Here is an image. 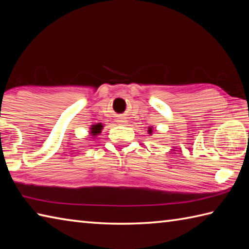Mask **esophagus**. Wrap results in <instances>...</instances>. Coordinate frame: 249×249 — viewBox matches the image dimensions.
I'll return each mask as SVG.
<instances>
[{
	"instance_id": "34e87169",
	"label": "esophagus",
	"mask_w": 249,
	"mask_h": 249,
	"mask_svg": "<svg viewBox=\"0 0 249 249\" xmlns=\"http://www.w3.org/2000/svg\"><path fill=\"white\" fill-rule=\"evenodd\" d=\"M124 122H125V121H122V120H120V121H119V123H121V124H123V123H124Z\"/></svg>"
}]
</instances>
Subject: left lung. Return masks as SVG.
<instances>
[{
  "label": "left lung",
  "mask_w": 249,
  "mask_h": 249,
  "mask_svg": "<svg viewBox=\"0 0 249 249\" xmlns=\"http://www.w3.org/2000/svg\"><path fill=\"white\" fill-rule=\"evenodd\" d=\"M149 131H150V133H152V129H149Z\"/></svg>",
  "instance_id": "8db88e82"
}]
</instances>
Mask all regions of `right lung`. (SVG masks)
I'll list each match as a JSON object with an SVG mask.
<instances>
[{
    "label": "right lung",
    "instance_id": "right-lung-1",
    "mask_svg": "<svg viewBox=\"0 0 249 249\" xmlns=\"http://www.w3.org/2000/svg\"><path fill=\"white\" fill-rule=\"evenodd\" d=\"M101 127H102V125H101V124L94 125V126H92V128H91V131H90V133H91V134H94V135L98 134V133H100V131H101Z\"/></svg>",
    "mask_w": 249,
    "mask_h": 249
}]
</instances>
